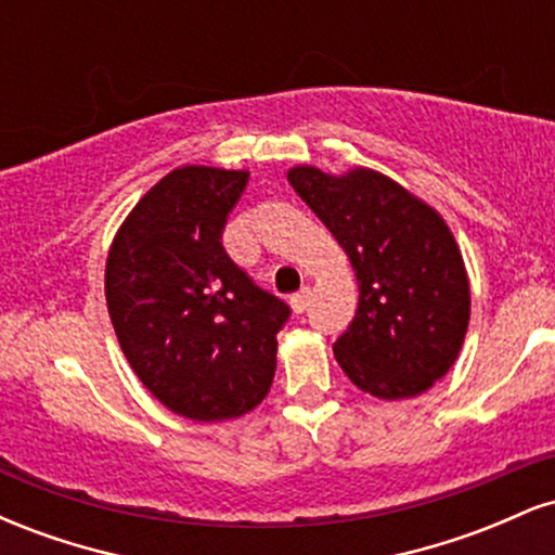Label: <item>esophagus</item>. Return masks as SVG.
<instances>
[{
    "mask_svg": "<svg viewBox=\"0 0 555 555\" xmlns=\"http://www.w3.org/2000/svg\"><path fill=\"white\" fill-rule=\"evenodd\" d=\"M310 295H313V292H310L308 286H305V289H299L297 295H292V310H295V313H305L310 305Z\"/></svg>",
    "mask_w": 555,
    "mask_h": 555,
    "instance_id": "1",
    "label": "esophagus"
}]
</instances>
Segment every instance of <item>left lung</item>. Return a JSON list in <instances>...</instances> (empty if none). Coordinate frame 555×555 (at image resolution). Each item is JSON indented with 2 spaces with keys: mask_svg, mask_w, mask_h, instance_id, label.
Segmentation results:
<instances>
[{
  "mask_svg": "<svg viewBox=\"0 0 555 555\" xmlns=\"http://www.w3.org/2000/svg\"><path fill=\"white\" fill-rule=\"evenodd\" d=\"M286 177L358 276V313L334 341L341 371L378 399L428 391L454 365L469 323V282L451 229L380 171L295 167Z\"/></svg>",
  "mask_w": 555,
  "mask_h": 555,
  "instance_id": "obj_1",
  "label": "left lung"
}]
</instances>
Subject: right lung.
Returning a JSON list of instances; mask_svg holds the SVG:
<instances>
[{
    "mask_svg": "<svg viewBox=\"0 0 555 555\" xmlns=\"http://www.w3.org/2000/svg\"><path fill=\"white\" fill-rule=\"evenodd\" d=\"M247 171L180 167L154 184L106 258V305L143 386L175 415L219 423L250 412L276 373L289 305L221 245Z\"/></svg>",
    "mask_w": 555,
    "mask_h": 555,
    "instance_id": "add662e5",
    "label": "right lung"
}]
</instances>
